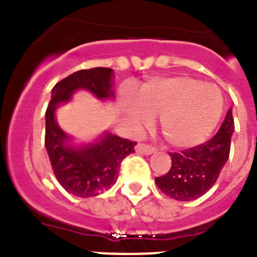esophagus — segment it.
<instances>
[{"label":"esophagus","instance_id":"1","mask_svg":"<svg viewBox=\"0 0 257 257\" xmlns=\"http://www.w3.org/2000/svg\"><path fill=\"white\" fill-rule=\"evenodd\" d=\"M135 151L138 152V153H140V154H147V156H148V154L154 153L157 149L154 148L153 145L144 144V143H139V144L135 147Z\"/></svg>","mask_w":257,"mask_h":257}]
</instances>
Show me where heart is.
Returning <instances> with one entry per match:
<instances>
[{
    "label": "heart",
    "mask_w": 257,
    "mask_h": 257,
    "mask_svg": "<svg viewBox=\"0 0 257 257\" xmlns=\"http://www.w3.org/2000/svg\"><path fill=\"white\" fill-rule=\"evenodd\" d=\"M224 99L219 87L192 77L153 79L142 86L139 101L130 103L135 127L161 119V131L176 148H192L205 142L220 121Z\"/></svg>",
    "instance_id": "obj_1"
}]
</instances>
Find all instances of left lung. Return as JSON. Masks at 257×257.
I'll list each match as a JSON object with an SVG mask.
<instances>
[{
	"label": "left lung",
	"mask_w": 257,
	"mask_h": 257,
	"mask_svg": "<svg viewBox=\"0 0 257 257\" xmlns=\"http://www.w3.org/2000/svg\"><path fill=\"white\" fill-rule=\"evenodd\" d=\"M233 130L234 119L230 108L220 130L208 142L179 153H170L171 169L156 178L157 187L176 201H193L203 196L216 183L228 161Z\"/></svg>",
	"instance_id": "8db88e82"
}]
</instances>
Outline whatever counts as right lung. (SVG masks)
<instances>
[{"label": "right lung", "mask_w": 257, "mask_h": 257, "mask_svg": "<svg viewBox=\"0 0 257 257\" xmlns=\"http://www.w3.org/2000/svg\"><path fill=\"white\" fill-rule=\"evenodd\" d=\"M113 70L91 68L77 70L59 81L51 91L46 109L45 147L56 180L68 193L81 198L95 197L114 185L123 158L135 152V142L106 133L100 142L73 148L67 145V134L55 121V109L70 100L76 90L91 91L99 99H109L112 91Z\"/></svg>", "instance_id": "1"}]
</instances>
